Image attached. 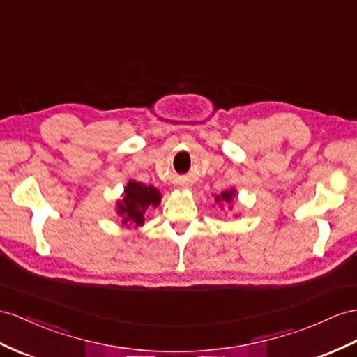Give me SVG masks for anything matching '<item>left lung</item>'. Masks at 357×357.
I'll list each match as a JSON object with an SVG mask.
<instances>
[{
    "label": "left lung",
    "instance_id": "obj_1",
    "mask_svg": "<svg viewBox=\"0 0 357 357\" xmlns=\"http://www.w3.org/2000/svg\"><path fill=\"white\" fill-rule=\"evenodd\" d=\"M235 196H236V190L232 187V188H227V190L222 191L220 195H217L214 197V200H215V204H220L223 208L225 204H232ZM229 209H232V206H229Z\"/></svg>",
    "mask_w": 357,
    "mask_h": 357
}]
</instances>
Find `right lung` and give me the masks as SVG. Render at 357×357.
<instances>
[{
	"instance_id": "obj_1",
	"label": "right lung",
	"mask_w": 357,
	"mask_h": 357,
	"mask_svg": "<svg viewBox=\"0 0 357 357\" xmlns=\"http://www.w3.org/2000/svg\"><path fill=\"white\" fill-rule=\"evenodd\" d=\"M161 197L158 188L130 179L123 188L122 199L116 202V213L122 218L123 226L137 229L144 223V214L161 204Z\"/></svg>"
}]
</instances>
